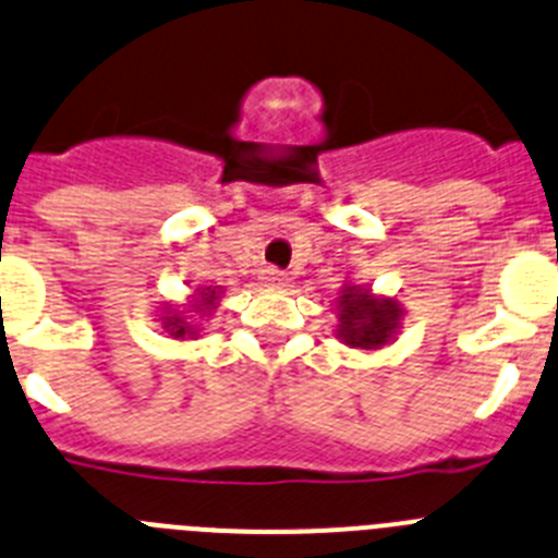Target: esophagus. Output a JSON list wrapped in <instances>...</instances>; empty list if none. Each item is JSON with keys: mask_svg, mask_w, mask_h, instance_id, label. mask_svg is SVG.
Returning a JSON list of instances; mask_svg holds the SVG:
<instances>
[{"mask_svg": "<svg viewBox=\"0 0 558 558\" xmlns=\"http://www.w3.org/2000/svg\"><path fill=\"white\" fill-rule=\"evenodd\" d=\"M260 286H267V289H286L289 286V278H286L280 269H260Z\"/></svg>", "mask_w": 558, "mask_h": 558, "instance_id": "1", "label": "esophagus"}]
</instances>
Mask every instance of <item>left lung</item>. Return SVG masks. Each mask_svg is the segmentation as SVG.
I'll return each instance as SVG.
<instances>
[{
	"instance_id": "1",
	"label": "left lung",
	"mask_w": 558,
	"mask_h": 558,
	"mask_svg": "<svg viewBox=\"0 0 558 558\" xmlns=\"http://www.w3.org/2000/svg\"><path fill=\"white\" fill-rule=\"evenodd\" d=\"M403 305L398 298L378 294L373 286H355L344 280L336 298V339L353 350L375 353L398 339L403 328Z\"/></svg>"
}]
</instances>
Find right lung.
<instances>
[{
    "instance_id": "obj_1",
    "label": "right lung",
    "mask_w": 558,
    "mask_h": 558,
    "mask_svg": "<svg viewBox=\"0 0 558 558\" xmlns=\"http://www.w3.org/2000/svg\"><path fill=\"white\" fill-rule=\"evenodd\" d=\"M222 303V289L219 286H197V289L185 298V303H163L160 305V328L167 330L172 339L185 341L197 339L203 330V319H208Z\"/></svg>"
}]
</instances>
